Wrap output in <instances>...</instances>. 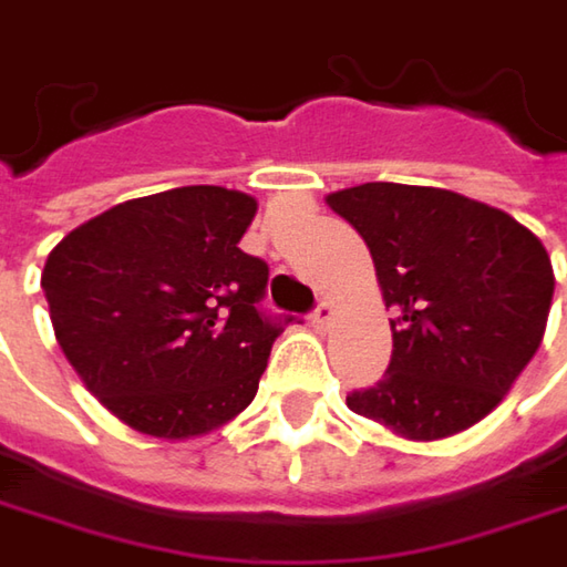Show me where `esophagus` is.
Wrapping results in <instances>:
<instances>
[{
  "label": "esophagus",
  "mask_w": 567,
  "mask_h": 567,
  "mask_svg": "<svg viewBox=\"0 0 567 567\" xmlns=\"http://www.w3.org/2000/svg\"><path fill=\"white\" fill-rule=\"evenodd\" d=\"M308 321H311V328H318V331H321V328H328V324L334 321V305H331V301H318V308L311 311V318H308Z\"/></svg>",
  "instance_id": "esophagus-1"
}]
</instances>
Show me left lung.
Listing matches in <instances>:
<instances>
[{
	"label": "left lung",
	"mask_w": 567,
	"mask_h": 567,
	"mask_svg": "<svg viewBox=\"0 0 567 567\" xmlns=\"http://www.w3.org/2000/svg\"><path fill=\"white\" fill-rule=\"evenodd\" d=\"M370 246L392 357L350 412L409 441L457 435L489 415L536 357L551 259L509 214L444 187L370 181L328 197Z\"/></svg>",
	"instance_id": "8db88e82"
}]
</instances>
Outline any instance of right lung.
Returning <instances> with one entry per match:
<instances>
[{"instance_id": "1", "label": "right lung", "mask_w": 567, "mask_h": 567, "mask_svg": "<svg viewBox=\"0 0 567 567\" xmlns=\"http://www.w3.org/2000/svg\"><path fill=\"white\" fill-rule=\"evenodd\" d=\"M256 200L214 184L135 197L71 230L41 288L90 389L142 435H207L239 415L282 334L269 266L239 249Z\"/></svg>"}]
</instances>
